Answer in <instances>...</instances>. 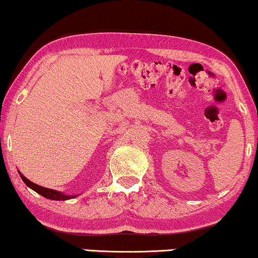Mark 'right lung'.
I'll list each match as a JSON object with an SVG mask.
<instances>
[{
	"instance_id": "1",
	"label": "right lung",
	"mask_w": 258,
	"mask_h": 258,
	"mask_svg": "<svg viewBox=\"0 0 258 258\" xmlns=\"http://www.w3.org/2000/svg\"><path fill=\"white\" fill-rule=\"evenodd\" d=\"M21 178L23 179V182L26 183V184L29 186V188H31L33 190H35L37 194H40V195H42L43 197H45V199H49V200H55V201H66V200H69V199H74L75 196H68V195H63V194H61L59 191H56V190H52V189H48V188H43V186L41 185H37L35 184V183H33L31 181H29V179L24 177V176L21 174V172H19Z\"/></svg>"
}]
</instances>
